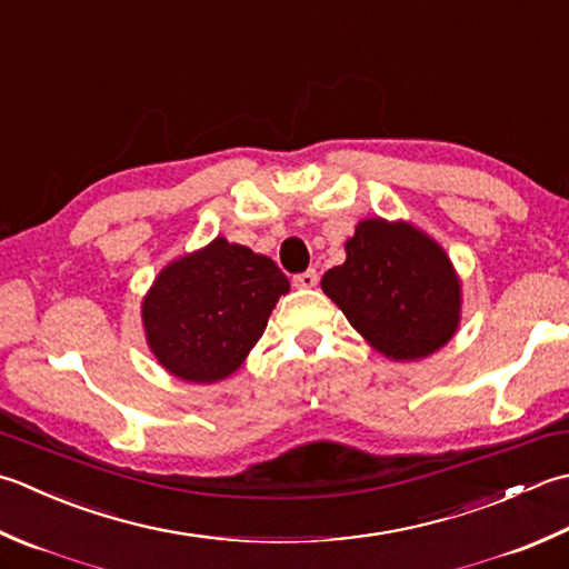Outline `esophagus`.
I'll list each match as a JSON object with an SVG mask.
<instances>
[{
	"instance_id": "esophagus-1",
	"label": "esophagus",
	"mask_w": 569,
	"mask_h": 569,
	"mask_svg": "<svg viewBox=\"0 0 569 569\" xmlns=\"http://www.w3.org/2000/svg\"><path fill=\"white\" fill-rule=\"evenodd\" d=\"M316 283H318V273H316V269H308V271L298 273V276L293 278V286H296V288H313Z\"/></svg>"
}]
</instances>
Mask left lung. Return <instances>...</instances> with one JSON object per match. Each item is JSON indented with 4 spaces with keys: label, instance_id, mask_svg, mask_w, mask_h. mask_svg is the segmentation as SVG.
<instances>
[{
    "label": "left lung",
    "instance_id": "obj_1",
    "mask_svg": "<svg viewBox=\"0 0 569 569\" xmlns=\"http://www.w3.org/2000/svg\"><path fill=\"white\" fill-rule=\"evenodd\" d=\"M345 253V263L322 276V293L387 360H425L456 336L461 278L427 231L370 217L358 221Z\"/></svg>",
    "mask_w": 569,
    "mask_h": 569
}]
</instances>
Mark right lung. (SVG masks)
<instances>
[{
	"instance_id": "1",
	"label": "right lung",
	"mask_w": 569,
	"mask_h": 569,
	"mask_svg": "<svg viewBox=\"0 0 569 569\" xmlns=\"http://www.w3.org/2000/svg\"><path fill=\"white\" fill-rule=\"evenodd\" d=\"M291 283L269 256L217 237L154 276L140 313L148 348L182 382L227 380Z\"/></svg>"
}]
</instances>
